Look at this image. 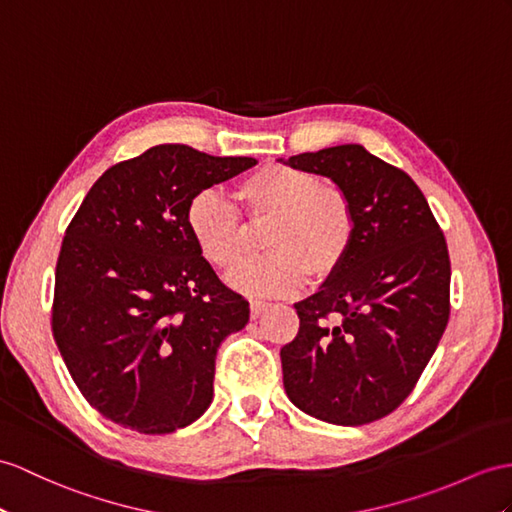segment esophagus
Wrapping results in <instances>:
<instances>
[{
  "instance_id": "34e87169",
  "label": "esophagus",
  "mask_w": 512,
  "mask_h": 512,
  "mask_svg": "<svg viewBox=\"0 0 512 512\" xmlns=\"http://www.w3.org/2000/svg\"><path fill=\"white\" fill-rule=\"evenodd\" d=\"M267 310V304L265 302H258V299H254L252 304H249V317L252 319H258L260 315H263Z\"/></svg>"
}]
</instances>
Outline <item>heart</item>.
<instances>
[{
	"mask_svg": "<svg viewBox=\"0 0 512 512\" xmlns=\"http://www.w3.org/2000/svg\"><path fill=\"white\" fill-rule=\"evenodd\" d=\"M249 221L269 226L263 243L269 254L254 260L230 284L256 297H289L308 282V273L328 280L352 252L356 219L347 197L321 186L313 171L291 165H263L234 186ZM193 243L210 265L232 271L249 249V232L239 213L215 191L195 193L184 210Z\"/></svg>",
	"mask_w": 512,
	"mask_h": 512,
	"instance_id": "heart-1",
	"label": "heart"
}]
</instances>
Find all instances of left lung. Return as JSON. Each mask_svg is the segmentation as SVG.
I'll return each instance as SVG.
<instances>
[{
	"label": "left lung",
	"instance_id": "8db88e82",
	"mask_svg": "<svg viewBox=\"0 0 512 512\" xmlns=\"http://www.w3.org/2000/svg\"><path fill=\"white\" fill-rule=\"evenodd\" d=\"M328 178L352 204L345 265L295 304L299 332L282 356L284 391L306 415L363 426L400 406L450 317V256L419 186L347 143L280 158Z\"/></svg>",
	"mask_w": 512,
	"mask_h": 512
}]
</instances>
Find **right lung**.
<instances>
[{
  "instance_id": "1",
  "label": "right lung",
  "mask_w": 512,
  "mask_h": 512,
  "mask_svg": "<svg viewBox=\"0 0 512 512\" xmlns=\"http://www.w3.org/2000/svg\"><path fill=\"white\" fill-rule=\"evenodd\" d=\"M256 162L165 143L86 193L60 247L52 328L73 382L106 419L167 434L213 402L217 347L245 328L249 302L199 254L184 210Z\"/></svg>"
}]
</instances>
